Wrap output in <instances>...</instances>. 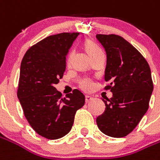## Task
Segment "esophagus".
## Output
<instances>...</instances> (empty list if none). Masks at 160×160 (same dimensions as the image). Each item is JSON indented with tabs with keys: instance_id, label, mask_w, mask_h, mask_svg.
<instances>
[{
	"instance_id": "esophagus-1",
	"label": "esophagus",
	"mask_w": 160,
	"mask_h": 160,
	"mask_svg": "<svg viewBox=\"0 0 160 160\" xmlns=\"http://www.w3.org/2000/svg\"><path fill=\"white\" fill-rule=\"evenodd\" d=\"M92 99H93V98L89 95H86V97H85V99H86V102H87V103H88L89 101L92 100Z\"/></svg>"
}]
</instances>
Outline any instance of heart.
Wrapping results in <instances>:
<instances>
[{"mask_svg":"<svg viewBox=\"0 0 160 160\" xmlns=\"http://www.w3.org/2000/svg\"><path fill=\"white\" fill-rule=\"evenodd\" d=\"M85 48L87 50V52L89 55H91L93 53H95L97 51H99L100 49L97 47V46L92 42V41H87L86 43H85ZM71 56H72V53H70L68 54V61H70V59H71ZM80 87L82 89L86 90V91H89L91 90L92 87H93V84H92V81L89 79H85L81 82H80Z\"/></svg>","mask_w":160,"mask_h":160,"instance_id":"1","label":"heart"}]
</instances>
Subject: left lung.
I'll use <instances>...</instances> for the list:
<instances>
[{
    "label": "left lung",
    "instance_id": "1",
    "mask_svg": "<svg viewBox=\"0 0 160 160\" xmlns=\"http://www.w3.org/2000/svg\"><path fill=\"white\" fill-rule=\"evenodd\" d=\"M107 53L106 89L112 97L104 100L105 112L96 122L104 134L122 138L137 127L149 107L153 91L151 69L146 59L132 45L115 34H97Z\"/></svg>",
    "mask_w": 160,
    "mask_h": 160
}]
</instances>
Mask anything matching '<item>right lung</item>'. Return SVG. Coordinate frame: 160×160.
I'll use <instances>...</instances> for the list:
<instances>
[{
  "label": "right lung",
  "mask_w": 160,
  "mask_h": 160,
  "mask_svg": "<svg viewBox=\"0 0 160 160\" xmlns=\"http://www.w3.org/2000/svg\"><path fill=\"white\" fill-rule=\"evenodd\" d=\"M79 34L48 36L27 51L21 64L18 99L32 128L48 139L68 134L75 112L85 104V96L79 90L62 98L54 88L63 76L67 55Z\"/></svg>",
  "instance_id": "right-lung-1"
}]
</instances>
